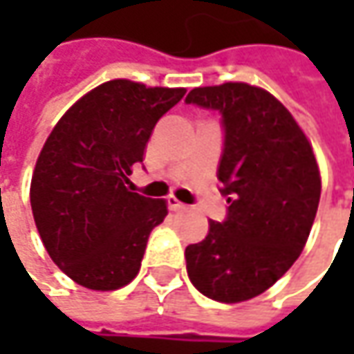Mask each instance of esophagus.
Returning <instances> with one entry per match:
<instances>
[{"mask_svg":"<svg viewBox=\"0 0 354 354\" xmlns=\"http://www.w3.org/2000/svg\"><path fill=\"white\" fill-rule=\"evenodd\" d=\"M167 203H169V209L171 211H185V209H187V205H183V203H181V201H179V198H175V197H169L167 198Z\"/></svg>","mask_w":354,"mask_h":354,"instance_id":"esophagus-1","label":"esophagus"}]
</instances>
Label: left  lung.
<instances>
[{
  "mask_svg": "<svg viewBox=\"0 0 354 354\" xmlns=\"http://www.w3.org/2000/svg\"><path fill=\"white\" fill-rule=\"evenodd\" d=\"M187 104L223 114L218 181L230 203L225 223L211 221L205 240L187 246V274L214 301H248L304 250L319 207V165L304 129L268 90L225 82L193 88Z\"/></svg>",
  "mask_w": 354,
  "mask_h": 354,
  "instance_id": "obj_1",
  "label": "left lung"
}]
</instances>
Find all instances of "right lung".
<instances>
[{"label": "right lung", "instance_id": "1", "mask_svg": "<svg viewBox=\"0 0 354 354\" xmlns=\"http://www.w3.org/2000/svg\"><path fill=\"white\" fill-rule=\"evenodd\" d=\"M185 92L108 80L76 100L47 138L35 163L31 209L50 260L78 286L112 292L138 276L167 201L133 193L128 177L157 120Z\"/></svg>", "mask_w": 354, "mask_h": 354}]
</instances>
